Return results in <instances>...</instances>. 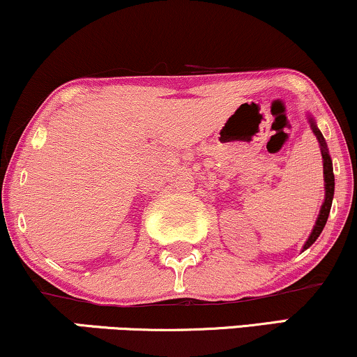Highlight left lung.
Instances as JSON below:
<instances>
[{"label":"left lung","instance_id":"obj_1","mask_svg":"<svg viewBox=\"0 0 357 357\" xmlns=\"http://www.w3.org/2000/svg\"><path fill=\"white\" fill-rule=\"evenodd\" d=\"M311 122V127H313V132L316 134V137L319 140V145H321V155H323V165H324V188H326V199H324V204L321 206V212H319V217L316 220V225L313 228V231H311L310 238L305 243V248H310L311 245L314 243L316 238L321 235V231H323L324 225H326L328 222V217H329V210H331V205H333V197H334V174H333V162H331V157H329L328 153V149H326V142H324V137L323 134L318 130V127L314 126V121L313 119H310Z\"/></svg>","mask_w":357,"mask_h":357}]
</instances>
